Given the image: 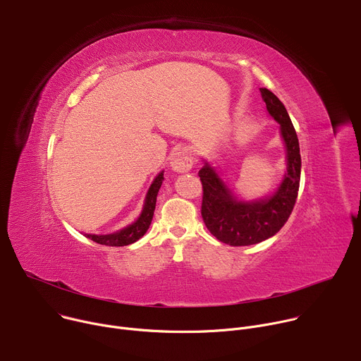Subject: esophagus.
<instances>
[{
	"label": "esophagus",
	"instance_id": "obj_1",
	"mask_svg": "<svg viewBox=\"0 0 361 361\" xmlns=\"http://www.w3.org/2000/svg\"><path fill=\"white\" fill-rule=\"evenodd\" d=\"M170 167L177 173H187L192 167V154L190 148H177L170 159Z\"/></svg>",
	"mask_w": 361,
	"mask_h": 361
}]
</instances>
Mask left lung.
<instances>
[{"instance_id":"left-lung-1","label":"left lung","mask_w":361,"mask_h":361,"mask_svg":"<svg viewBox=\"0 0 361 361\" xmlns=\"http://www.w3.org/2000/svg\"><path fill=\"white\" fill-rule=\"evenodd\" d=\"M271 118L279 123L286 148V171L280 184L270 192L257 198L240 197L221 171L202 159L198 171L202 184L201 216L210 233L233 247L262 243L280 231L288 220L300 187L301 157L295 130L283 102L267 88H260Z\"/></svg>"}]
</instances>
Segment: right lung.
Here are the masks:
<instances>
[{
	"label": "right lung",
	"instance_id": "right-lung-1",
	"mask_svg": "<svg viewBox=\"0 0 361 361\" xmlns=\"http://www.w3.org/2000/svg\"><path fill=\"white\" fill-rule=\"evenodd\" d=\"M164 181V171H160L156 178L152 180L145 198H144V204H142V210L140 213V216L137 217L135 221H133L131 224L114 231V233H109V234H84L87 238L92 240L94 243L102 244V245H111V247H123V245H128L135 243L137 240H140L148 230L152 216H154V210H156V202H157V195L160 191V187Z\"/></svg>",
	"mask_w": 361,
	"mask_h": 361
}]
</instances>
